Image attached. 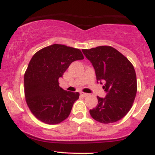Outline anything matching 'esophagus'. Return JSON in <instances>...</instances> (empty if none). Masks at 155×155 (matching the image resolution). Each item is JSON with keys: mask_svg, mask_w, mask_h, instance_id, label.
<instances>
[{"mask_svg": "<svg viewBox=\"0 0 155 155\" xmlns=\"http://www.w3.org/2000/svg\"><path fill=\"white\" fill-rule=\"evenodd\" d=\"M80 95L81 96H83V97H87V96L88 95L87 93H84V92H80Z\"/></svg>", "mask_w": 155, "mask_h": 155, "instance_id": "esophagus-1", "label": "esophagus"}]
</instances>
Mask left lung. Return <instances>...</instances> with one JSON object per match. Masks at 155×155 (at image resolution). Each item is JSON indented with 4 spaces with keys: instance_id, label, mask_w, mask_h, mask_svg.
Instances as JSON below:
<instances>
[{
    "instance_id": "8db88e82",
    "label": "left lung",
    "mask_w": 155,
    "mask_h": 155,
    "mask_svg": "<svg viewBox=\"0 0 155 155\" xmlns=\"http://www.w3.org/2000/svg\"><path fill=\"white\" fill-rule=\"evenodd\" d=\"M82 52L91 62L97 81H104L106 97L97 96L98 104L90 110L94 120L101 123L115 122L132 107L137 92L136 74L132 63L116 49L101 46Z\"/></svg>"
}]
</instances>
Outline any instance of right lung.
Masks as SVG:
<instances>
[{
	"instance_id": "add662e5",
	"label": "right lung",
	"mask_w": 155,
	"mask_h": 155,
	"mask_svg": "<svg viewBox=\"0 0 155 155\" xmlns=\"http://www.w3.org/2000/svg\"><path fill=\"white\" fill-rule=\"evenodd\" d=\"M83 59L80 49L57 44L33 55L25 73V96L30 110L38 120L56 124L68 117L79 93L64 90L58 79L71 63Z\"/></svg>"
}]
</instances>
